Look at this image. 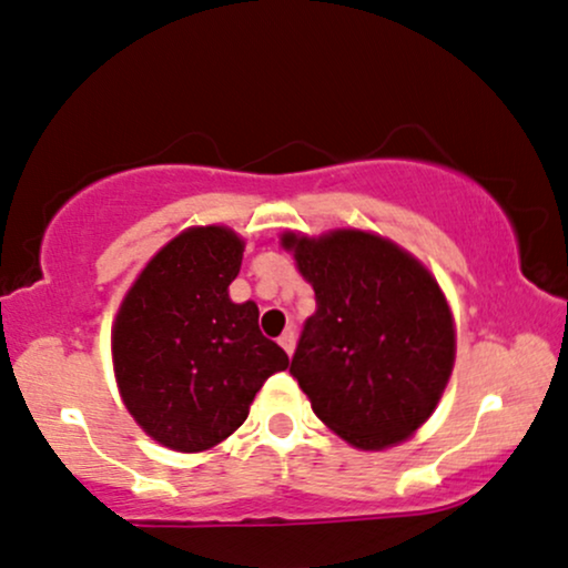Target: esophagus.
<instances>
[{
  "label": "esophagus",
  "instance_id": "obj_1",
  "mask_svg": "<svg viewBox=\"0 0 568 568\" xmlns=\"http://www.w3.org/2000/svg\"><path fill=\"white\" fill-rule=\"evenodd\" d=\"M278 344H282L286 355H292V352H294V331H284V334L278 336Z\"/></svg>",
  "mask_w": 568,
  "mask_h": 568
}]
</instances>
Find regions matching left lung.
I'll return each mask as SVG.
<instances>
[{"label": "left lung", "instance_id": "obj_1", "mask_svg": "<svg viewBox=\"0 0 568 568\" xmlns=\"http://www.w3.org/2000/svg\"><path fill=\"white\" fill-rule=\"evenodd\" d=\"M284 247L315 290L292 378L352 446L399 444L436 409L454 365V323L436 278L392 242L355 230L284 234Z\"/></svg>", "mask_w": 568, "mask_h": 568}]
</instances>
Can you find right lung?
Instances as JSON below:
<instances>
[{
    "mask_svg": "<svg viewBox=\"0 0 568 568\" xmlns=\"http://www.w3.org/2000/svg\"><path fill=\"white\" fill-rule=\"evenodd\" d=\"M242 240L224 226L174 237L124 297L112 331L130 415L174 452H205L247 419L250 402L290 357L257 328L255 302L234 305Z\"/></svg>",
    "mask_w": 568,
    "mask_h": 568,
    "instance_id": "1",
    "label": "right lung"
}]
</instances>
